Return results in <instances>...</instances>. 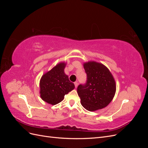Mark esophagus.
<instances>
[{"mask_svg": "<svg viewBox=\"0 0 148 148\" xmlns=\"http://www.w3.org/2000/svg\"><path fill=\"white\" fill-rule=\"evenodd\" d=\"M74 84H75V88H77L78 87V82H75V83H74Z\"/></svg>", "mask_w": 148, "mask_h": 148, "instance_id": "1", "label": "esophagus"}]
</instances>
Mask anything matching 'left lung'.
<instances>
[{
    "label": "left lung",
    "instance_id": "obj_1",
    "mask_svg": "<svg viewBox=\"0 0 148 148\" xmlns=\"http://www.w3.org/2000/svg\"><path fill=\"white\" fill-rule=\"evenodd\" d=\"M87 74L85 84H79L77 92L84 109L96 111L104 108L113 99L116 84L113 75L104 65L95 61L83 64Z\"/></svg>",
    "mask_w": 148,
    "mask_h": 148
}]
</instances>
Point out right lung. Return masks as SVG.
Wrapping results in <instances>:
<instances>
[{
    "instance_id": "right-lung-1",
    "label": "right lung",
    "mask_w": 148,
    "mask_h": 148,
    "mask_svg": "<svg viewBox=\"0 0 148 148\" xmlns=\"http://www.w3.org/2000/svg\"><path fill=\"white\" fill-rule=\"evenodd\" d=\"M66 64L64 62L57 64L40 79V96L48 104L56 105L60 102L65 95L75 88V84L64 72Z\"/></svg>"
}]
</instances>
